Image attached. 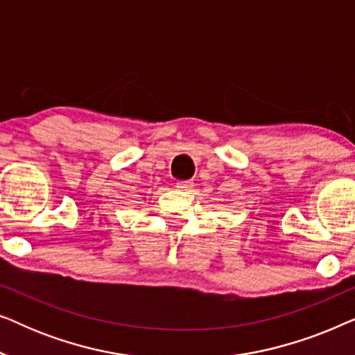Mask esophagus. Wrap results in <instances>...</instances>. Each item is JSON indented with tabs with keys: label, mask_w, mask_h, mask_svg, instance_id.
<instances>
[{
	"label": "esophagus",
	"mask_w": 355,
	"mask_h": 355,
	"mask_svg": "<svg viewBox=\"0 0 355 355\" xmlns=\"http://www.w3.org/2000/svg\"><path fill=\"white\" fill-rule=\"evenodd\" d=\"M176 187L179 189V191L191 192L193 189V182L192 181H179V182H176Z\"/></svg>",
	"instance_id": "34e87169"
}]
</instances>
